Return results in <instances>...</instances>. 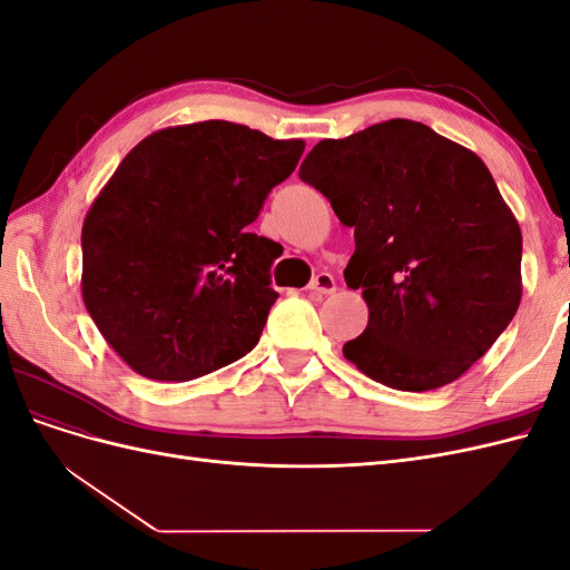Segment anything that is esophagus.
<instances>
[{
  "instance_id": "obj_1",
  "label": "esophagus",
  "mask_w": 570,
  "mask_h": 570,
  "mask_svg": "<svg viewBox=\"0 0 570 570\" xmlns=\"http://www.w3.org/2000/svg\"><path fill=\"white\" fill-rule=\"evenodd\" d=\"M308 289L314 292V295H333V292L337 289V283H335V278L331 273H318L316 278L308 283Z\"/></svg>"
}]
</instances>
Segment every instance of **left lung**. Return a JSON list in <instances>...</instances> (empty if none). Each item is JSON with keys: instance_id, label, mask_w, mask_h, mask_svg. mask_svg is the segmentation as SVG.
Instances as JSON below:
<instances>
[{"instance_id": "obj_1", "label": "left lung", "mask_w": 570, "mask_h": 570, "mask_svg": "<svg viewBox=\"0 0 570 570\" xmlns=\"http://www.w3.org/2000/svg\"><path fill=\"white\" fill-rule=\"evenodd\" d=\"M299 178L331 202L356 249L344 281L368 325L342 352L392 390L454 383L521 304L523 239L488 166L416 120L323 140Z\"/></svg>"}]
</instances>
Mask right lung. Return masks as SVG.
Masks as SVG:
<instances>
[{
	"label": "right lung",
	"instance_id": "add662e5",
	"mask_svg": "<svg viewBox=\"0 0 570 570\" xmlns=\"http://www.w3.org/2000/svg\"><path fill=\"white\" fill-rule=\"evenodd\" d=\"M302 140L228 120L151 132L82 226V299L99 333L151 381L183 383L256 347L281 245L252 233Z\"/></svg>",
	"mask_w": 570,
	"mask_h": 570
}]
</instances>
